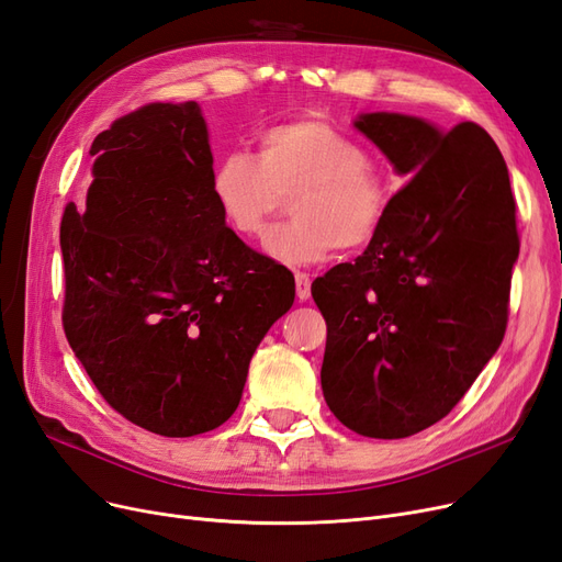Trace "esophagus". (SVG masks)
<instances>
[{"mask_svg": "<svg viewBox=\"0 0 562 562\" xmlns=\"http://www.w3.org/2000/svg\"><path fill=\"white\" fill-rule=\"evenodd\" d=\"M295 293H297L300 302H306L308 297H312V279H308V274L295 272Z\"/></svg>", "mask_w": 562, "mask_h": 562, "instance_id": "esophagus-1", "label": "esophagus"}]
</instances>
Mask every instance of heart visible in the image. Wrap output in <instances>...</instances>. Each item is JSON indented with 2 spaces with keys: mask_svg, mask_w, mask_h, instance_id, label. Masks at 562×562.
<instances>
[{
  "mask_svg": "<svg viewBox=\"0 0 562 562\" xmlns=\"http://www.w3.org/2000/svg\"><path fill=\"white\" fill-rule=\"evenodd\" d=\"M209 190L223 223L244 239L260 237L267 218L293 195V221L265 239L267 256L283 265H314L339 246H367L391 200L362 146L316 119L265 127L258 156L227 153L211 169Z\"/></svg>",
  "mask_w": 562,
  "mask_h": 562,
  "instance_id": "b5f03b06",
  "label": "heart"
}]
</instances>
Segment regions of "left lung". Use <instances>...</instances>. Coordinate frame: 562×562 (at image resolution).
<instances>
[{"mask_svg":"<svg viewBox=\"0 0 562 562\" xmlns=\"http://www.w3.org/2000/svg\"><path fill=\"white\" fill-rule=\"evenodd\" d=\"M353 127L412 181L364 254L312 283L327 323L321 385L348 430L402 439L447 416L505 337L516 204L474 123L374 111Z\"/></svg>","mask_w":562,"mask_h":562,"instance_id":"1","label":"left lung"}]
</instances>
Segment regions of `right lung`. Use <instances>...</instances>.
Wrapping results in <instances>:
<instances>
[{"label":"right lung","mask_w":562,"mask_h":562,"mask_svg":"<svg viewBox=\"0 0 562 562\" xmlns=\"http://www.w3.org/2000/svg\"><path fill=\"white\" fill-rule=\"evenodd\" d=\"M86 204L65 209V335L94 389L139 428L192 437L239 406L295 277L211 200L198 102L148 104L92 142Z\"/></svg>","instance_id":"right-lung-1"}]
</instances>
